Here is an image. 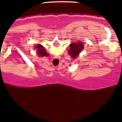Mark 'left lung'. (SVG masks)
Returning a JSON list of instances; mask_svg holds the SVG:
<instances>
[{"label": "left lung", "instance_id": "8db88e82", "mask_svg": "<svg viewBox=\"0 0 122 122\" xmlns=\"http://www.w3.org/2000/svg\"><path fill=\"white\" fill-rule=\"evenodd\" d=\"M84 48V45L82 42H77V43H73L70 46V50H69V54L73 59H75L79 55V53L82 51Z\"/></svg>", "mask_w": 122, "mask_h": 122}]
</instances>
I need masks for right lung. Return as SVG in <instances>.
I'll return each instance as SVG.
<instances>
[{"mask_svg":"<svg viewBox=\"0 0 122 122\" xmlns=\"http://www.w3.org/2000/svg\"><path fill=\"white\" fill-rule=\"evenodd\" d=\"M36 50H37V53L39 55L40 57H43V56H49L47 52L45 51V49H43V46H41V45H37L36 46Z\"/></svg>","mask_w":122,"mask_h":122,"instance_id":"add662e5","label":"right lung"}]
</instances>
